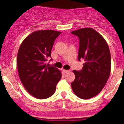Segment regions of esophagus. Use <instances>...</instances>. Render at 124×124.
Returning <instances> with one entry per match:
<instances>
[{"mask_svg":"<svg viewBox=\"0 0 124 124\" xmlns=\"http://www.w3.org/2000/svg\"><path fill=\"white\" fill-rule=\"evenodd\" d=\"M63 71L64 72H65V73H68V72H69V70H65V69H63Z\"/></svg>","mask_w":124,"mask_h":124,"instance_id":"1","label":"esophagus"}]
</instances>
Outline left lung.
I'll return each mask as SVG.
<instances>
[{"label": "left lung", "mask_w": 124, "mask_h": 124, "mask_svg": "<svg viewBox=\"0 0 124 124\" xmlns=\"http://www.w3.org/2000/svg\"><path fill=\"white\" fill-rule=\"evenodd\" d=\"M79 38L78 59L85 63L80 71L73 70L75 79L71 83L75 94L89 99L103 90L111 72V54L107 42L97 31L83 28L72 31Z\"/></svg>", "instance_id": "obj_1"}]
</instances>
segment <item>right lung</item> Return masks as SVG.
Returning a JSON list of instances; mask_svg holds the SVG:
<instances>
[{
  "label": "right lung",
  "mask_w": 124,
  "mask_h": 124,
  "mask_svg": "<svg viewBox=\"0 0 124 124\" xmlns=\"http://www.w3.org/2000/svg\"><path fill=\"white\" fill-rule=\"evenodd\" d=\"M61 33L52 30L34 31L18 49L17 65L20 79L25 90L37 99L52 96L62 77L59 69L46 64L47 58L51 57L54 41Z\"/></svg>",
  "instance_id": "1"
}]
</instances>
